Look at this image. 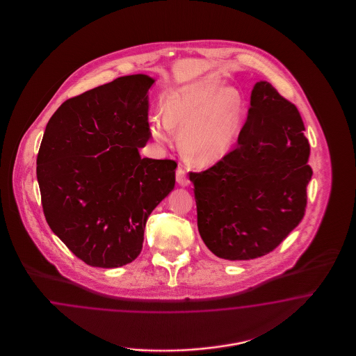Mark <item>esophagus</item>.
<instances>
[{
	"instance_id": "esophagus-1",
	"label": "esophagus",
	"mask_w": 356,
	"mask_h": 356,
	"mask_svg": "<svg viewBox=\"0 0 356 356\" xmlns=\"http://www.w3.org/2000/svg\"><path fill=\"white\" fill-rule=\"evenodd\" d=\"M176 181L179 183V186H189V180L186 177V170L179 168L176 170Z\"/></svg>"
}]
</instances>
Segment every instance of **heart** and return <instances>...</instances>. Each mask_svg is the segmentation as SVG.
<instances>
[{
    "instance_id": "obj_1",
    "label": "heart",
    "mask_w": 356,
    "mask_h": 356,
    "mask_svg": "<svg viewBox=\"0 0 356 356\" xmlns=\"http://www.w3.org/2000/svg\"><path fill=\"white\" fill-rule=\"evenodd\" d=\"M241 96L216 79H204L172 92L165 115L151 120L149 132L161 144H170L176 131L181 147L195 161L212 164L229 149L236 131Z\"/></svg>"
}]
</instances>
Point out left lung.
Instances as JSON below:
<instances>
[{
  "instance_id": "8db88e82",
  "label": "left lung",
  "mask_w": 356,
  "mask_h": 356,
  "mask_svg": "<svg viewBox=\"0 0 356 356\" xmlns=\"http://www.w3.org/2000/svg\"><path fill=\"white\" fill-rule=\"evenodd\" d=\"M298 108L267 81L256 83L237 147L191 173L197 228L212 254L250 260L270 254L299 225L312 170Z\"/></svg>"
}]
</instances>
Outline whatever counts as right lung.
I'll use <instances>...</instances> for the list:
<instances>
[{"label": "right lung", "instance_id": "right-lung-1", "mask_svg": "<svg viewBox=\"0 0 356 356\" xmlns=\"http://www.w3.org/2000/svg\"><path fill=\"white\" fill-rule=\"evenodd\" d=\"M147 74L72 97L51 116L37 156L45 219L88 266L116 268L141 252L145 224L175 188L173 160L141 159L149 137Z\"/></svg>", "mask_w": 356, "mask_h": 356}]
</instances>
